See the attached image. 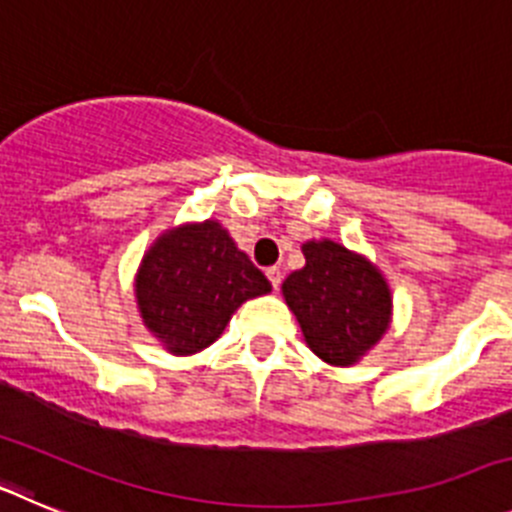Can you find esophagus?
Segmentation results:
<instances>
[{
    "label": "esophagus",
    "instance_id": "esophagus-1",
    "mask_svg": "<svg viewBox=\"0 0 512 512\" xmlns=\"http://www.w3.org/2000/svg\"><path fill=\"white\" fill-rule=\"evenodd\" d=\"M266 277H269L271 287L279 289V284H282V271H279L277 266H269V269H266Z\"/></svg>",
    "mask_w": 512,
    "mask_h": 512
}]
</instances>
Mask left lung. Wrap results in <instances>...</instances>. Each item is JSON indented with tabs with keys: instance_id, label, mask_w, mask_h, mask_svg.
Returning <instances> with one entry per match:
<instances>
[{
	"instance_id": "obj_1",
	"label": "left lung",
	"mask_w": 512,
	"mask_h": 512,
	"mask_svg": "<svg viewBox=\"0 0 512 512\" xmlns=\"http://www.w3.org/2000/svg\"><path fill=\"white\" fill-rule=\"evenodd\" d=\"M305 266L282 284L307 346L336 366L354 364L390 325V289L382 274L333 241L302 246Z\"/></svg>"
}]
</instances>
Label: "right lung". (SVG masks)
Masks as SVG:
<instances>
[{
    "instance_id": "obj_1",
    "label": "right lung",
    "mask_w": 512,
    "mask_h": 512,
    "mask_svg": "<svg viewBox=\"0 0 512 512\" xmlns=\"http://www.w3.org/2000/svg\"><path fill=\"white\" fill-rule=\"evenodd\" d=\"M269 289L264 271L212 220L158 238L135 282L143 323L174 354L210 346L243 302Z\"/></svg>"
}]
</instances>
